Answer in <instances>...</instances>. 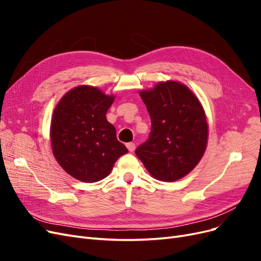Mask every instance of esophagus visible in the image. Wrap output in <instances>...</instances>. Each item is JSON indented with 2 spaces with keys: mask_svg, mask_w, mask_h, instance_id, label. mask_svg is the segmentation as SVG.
Here are the masks:
<instances>
[{
  "mask_svg": "<svg viewBox=\"0 0 261 261\" xmlns=\"http://www.w3.org/2000/svg\"><path fill=\"white\" fill-rule=\"evenodd\" d=\"M126 147H127V149L129 150L130 152H133L134 150H135V148H136V145L134 144V143H128V144H126Z\"/></svg>",
  "mask_w": 261,
  "mask_h": 261,
  "instance_id": "1",
  "label": "esophagus"
}]
</instances>
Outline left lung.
<instances>
[{"instance_id":"left-lung-1","label":"left lung","mask_w":261,"mask_h":261,"mask_svg":"<svg viewBox=\"0 0 261 261\" xmlns=\"http://www.w3.org/2000/svg\"><path fill=\"white\" fill-rule=\"evenodd\" d=\"M139 94L151 118V132L136 149V155L155 179L184 177L207 147L208 123L201 103L185 85L173 81Z\"/></svg>"}]
</instances>
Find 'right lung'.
I'll return each instance as SVG.
<instances>
[{
	"label": "right lung",
	"instance_id": "1",
	"mask_svg": "<svg viewBox=\"0 0 261 261\" xmlns=\"http://www.w3.org/2000/svg\"><path fill=\"white\" fill-rule=\"evenodd\" d=\"M114 97L97 87L78 86L54 109L50 137L55 159L76 179L93 183L107 177L115 161L127 153L107 120Z\"/></svg>",
	"mask_w": 261,
	"mask_h": 261
}]
</instances>
